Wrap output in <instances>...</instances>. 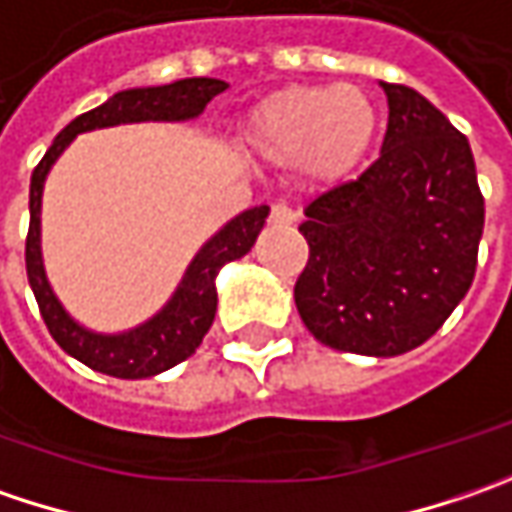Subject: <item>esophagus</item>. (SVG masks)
<instances>
[{"label": "esophagus", "mask_w": 512, "mask_h": 512, "mask_svg": "<svg viewBox=\"0 0 512 512\" xmlns=\"http://www.w3.org/2000/svg\"><path fill=\"white\" fill-rule=\"evenodd\" d=\"M269 220L275 223V226H292L295 220H298V214L292 206H286V203H278V206H272V214H269Z\"/></svg>", "instance_id": "esophagus-1"}]
</instances>
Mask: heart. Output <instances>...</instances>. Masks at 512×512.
Listing matches in <instances>:
<instances>
[{
	"mask_svg": "<svg viewBox=\"0 0 512 512\" xmlns=\"http://www.w3.org/2000/svg\"><path fill=\"white\" fill-rule=\"evenodd\" d=\"M378 108L358 85H286L255 105L243 145L257 160L292 166L318 186H338L367 160Z\"/></svg>",
	"mask_w": 512,
	"mask_h": 512,
	"instance_id": "1",
	"label": "heart"
}]
</instances>
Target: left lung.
<instances>
[{
	"label": "left lung",
	"mask_w": 512,
	"mask_h": 512,
	"mask_svg": "<svg viewBox=\"0 0 512 512\" xmlns=\"http://www.w3.org/2000/svg\"><path fill=\"white\" fill-rule=\"evenodd\" d=\"M381 88V157L303 209L309 260L295 306L321 344L392 358L433 338L467 295L484 197L456 125L407 85Z\"/></svg>",
	"instance_id": "8db88e82"
}]
</instances>
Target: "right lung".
Instances as JSON below:
<instances>
[{"label": "right lung", "mask_w": 512, "mask_h": 512, "mask_svg": "<svg viewBox=\"0 0 512 512\" xmlns=\"http://www.w3.org/2000/svg\"><path fill=\"white\" fill-rule=\"evenodd\" d=\"M220 91H226V82L209 77L177 79L171 85H157V88L120 91L108 102H102L100 108H91L65 125L31 174V226H28V240H25L28 280H31V289H34V298L39 303V312H42L48 332L54 335L56 344L62 346L71 358L82 361L85 367L134 381V378H151L157 372H166L194 355V349L203 344L214 321V312H217V289H214L217 272L229 260L243 257L255 246L257 234L266 223L269 206H255L249 212L237 214L214 234L212 240L194 255L177 292L151 321H145L143 326H137L131 332H123V335H100V332L79 326L62 309V303L56 300L54 289L45 278L42 252H39V209H42L45 177L56 163V157L68 148V143L77 134L120 123L194 120L203 114V108Z\"/></svg>", "instance_id": "1"}]
</instances>
